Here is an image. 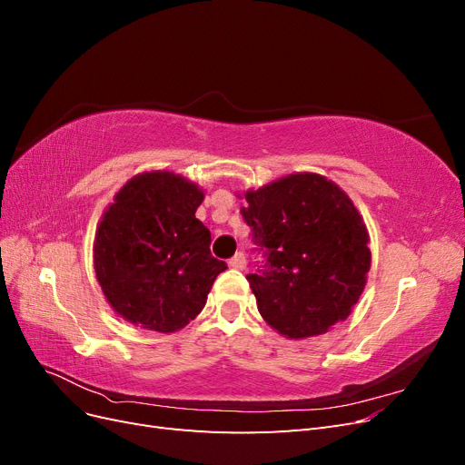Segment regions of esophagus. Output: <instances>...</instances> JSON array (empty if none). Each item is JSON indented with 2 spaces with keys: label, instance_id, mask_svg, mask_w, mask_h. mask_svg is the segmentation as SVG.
<instances>
[{
  "label": "esophagus",
  "instance_id": "34e87169",
  "mask_svg": "<svg viewBox=\"0 0 465 465\" xmlns=\"http://www.w3.org/2000/svg\"><path fill=\"white\" fill-rule=\"evenodd\" d=\"M229 265L234 267V270H244V267H246V258H244L242 252H236L234 258L229 260Z\"/></svg>",
  "mask_w": 465,
  "mask_h": 465
}]
</instances>
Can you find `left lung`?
Wrapping results in <instances>:
<instances>
[{
	"label": "left lung",
	"instance_id": "1",
	"mask_svg": "<svg viewBox=\"0 0 465 465\" xmlns=\"http://www.w3.org/2000/svg\"><path fill=\"white\" fill-rule=\"evenodd\" d=\"M244 200L241 213L267 258L246 279L267 326L306 340L347 320L371 270V236L349 195L326 176L294 173Z\"/></svg>",
	"mask_w": 465,
	"mask_h": 465
}]
</instances>
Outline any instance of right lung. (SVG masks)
Returning <instances> with one entry per match:
<instances>
[{"instance_id":"1","label":"right lung","mask_w":465,"mask_h":465,"mask_svg":"<svg viewBox=\"0 0 465 465\" xmlns=\"http://www.w3.org/2000/svg\"><path fill=\"white\" fill-rule=\"evenodd\" d=\"M205 198L171 171L135 174L98 221L93 265L104 299L143 330L174 333L198 316L227 263L211 256V232L195 219Z\"/></svg>"}]
</instances>
